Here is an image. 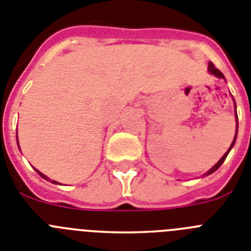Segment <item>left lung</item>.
I'll return each mask as SVG.
<instances>
[{"label":"left lung","instance_id":"1","mask_svg":"<svg viewBox=\"0 0 251 251\" xmlns=\"http://www.w3.org/2000/svg\"><path fill=\"white\" fill-rule=\"evenodd\" d=\"M208 71H209L210 74H213L214 76H217V77H221V79H225V76H223V74L221 73V71L218 70V69H217V67L214 66L213 64H212V62H209V65H208ZM235 109H236V103H235ZM237 129H239V121H237V113H236V135H235V138H233V142H232V144H231V147H229V148H228V151H227L226 153H225V154H223V157L221 158L220 161L217 162L216 165H214L213 167L210 168V170H209V171L207 172V174H204V176H208V175L213 174L214 171H217V170H218V168L221 167V165H222L223 162H225V159H226L227 154H228V153H229V151H231V149H232V147H233V144H235V142H236V136H237Z\"/></svg>","mask_w":251,"mask_h":251}]
</instances>
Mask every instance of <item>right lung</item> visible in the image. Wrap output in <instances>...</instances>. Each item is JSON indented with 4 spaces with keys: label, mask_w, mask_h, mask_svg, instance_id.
Wrapping results in <instances>:
<instances>
[{
    "label": "right lung",
    "mask_w": 251,
    "mask_h": 251,
    "mask_svg": "<svg viewBox=\"0 0 251 251\" xmlns=\"http://www.w3.org/2000/svg\"><path fill=\"white\" fill-rule=\"evenodd\" d=\"M18 145H19V142H18ZM35 171H37L38 174H39V176H42V177H43V178H46V180L50 181V178H48L47 176H46V175H43V174H42V172L38 171V170H35ZM52 184H58V182H57V181H52Z\"/></svg>",
    "instance_id": "right-lung-1"
}]
</instances>
